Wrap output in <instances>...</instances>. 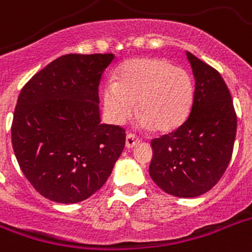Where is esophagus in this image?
<instances>
[{
  "mask_svg": "<svg viewBox=\"0 0 252 252\" xmlns=\"http://www.w3.org/2000/svg\"><path fill=\"white\" fill-rule=\"evenodd\" d=\"M141 143V140L139 139V137H136L134 134H126V149H132V148H134L136 145H139V144Z\"/></svg>",
  "mask_w": 252,
  "mask_h": 252,
  "instance_id": "1",
  "label": "esophagus"
}]
</instances>
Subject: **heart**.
<instances>
[{
  "label": "heart",
  "instance_id": "b5f03b06",
  "mask_svg": "<svg viewBox=\"0 0 252 252\" xmlns=\"http://www.w3.org/2000/svg\"><path fill=\"white\" fill-rule=\"evenodd\" d=\"M194 100V82L181 67L155 57L126 61L116 72V82L103 91V104L116 124L137 112L141 126L158 132L177 129L189 116Z\"/></svg>",
  "mask_w": 252,
  "mask_h": 252
}]
</instances>
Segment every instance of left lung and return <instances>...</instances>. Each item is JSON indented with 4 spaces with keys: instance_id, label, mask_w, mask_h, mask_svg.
<instances>
[{
    "instance_id": "obj_1",
    "label": "left lung",
    "mask_w": 252,
    "mask_h": 252,
    "mask_svg": "<svg viewBox=\"0 0 252 252\" xmlns=\"http://www.w3.org/2000/svg\"><path fill=\"white\" fill-rule=\"evenodd\" d=\"M186 58L195 80L191 111L177 130L152 140L149 176L165 193L193 198L209 191L226 172L237 115L220 72L189 51Z\"/></svg>"
}]
</instances>
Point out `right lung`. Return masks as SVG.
<instances>
[{
	"mask_svg": "<svg viewBox=\"0 0 252 252\" xmlns=\"http://www.w3.org/2000/svg\"><path fill=\"white\" fill-rule=\"evenodd\" d=\"M113 54H67L29 80L18 96L11 144L19 168L50 201L76 203L104 185L126 132L101 124L97 88Z\"/></svg>",
	"mask_w": 252,
	"mask_h": 252,
	"instance_id": "right-lung-1",
	"label": "right lung"
}]
</instances>
